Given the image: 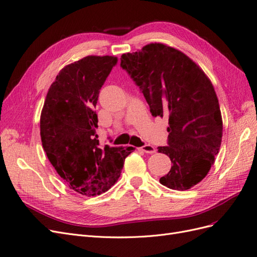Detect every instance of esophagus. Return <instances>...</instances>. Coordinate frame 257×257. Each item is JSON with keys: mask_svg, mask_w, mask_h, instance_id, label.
<instances>
[{"mask_svg": "<svg viewBox=\"0 0 257 257\" xmlns=\"http://www.w3.org/2000/svg\"><path fill=\"white\" fill-rule=\"evenodd\" d=\"M140 151H142V152H144L146 154H155L156 153V148L153 145L147 144V145H144V146L141 147Z\"/></svg>", "mask_w": 257, "mask_h": 257, "instance_id": "1", "label": "esophagus"}]
</instances>
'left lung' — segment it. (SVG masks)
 <instances>
[{
    "instance_id": "obj_1",
    "label": "left lung",
    "mask_w": 257,
    "mask_h": 257,
    "mask_svg": "<svg viewBox=\"0 0 257 257\" xmlns=\"http://www.w3.org/2000/svg\"><path fill=\"white\" fill-rule=\"evenodd\" d=\"M120 66L142 90L153 116L169 117V145L158 147L172 161L160 184L184 191L202 181L222 142L218 97L203 69L177 49L152 43L123 53Z\"/></svg>"
}]
</instances>
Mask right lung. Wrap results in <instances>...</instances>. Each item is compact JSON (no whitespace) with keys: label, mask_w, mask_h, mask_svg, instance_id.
Listing matches in <instances>:
<instances>
[{"label":"right lung","mask_w":257,"mask_h":257,"mask_svg":"<svg viewBox=\"0 0 257 257\" xmlns=\"http://www.w3.org/2000/svg\"><path fill=\"white\" fill-rule=\"evenodd\" d=\"M117 57L88 55L57 74L40 114V137L49 161L69 186L82 195L106 192L120 176L134 147L99 146L94 111L99 92Z\"/></svg>","instance_id":"obj_1"}]
</instances>
